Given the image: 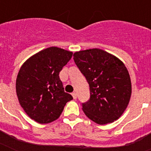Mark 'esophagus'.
Wrapping results in <instances>:
<instances>
[{
	"label": "esophagus",
	"instance_id": "obj_1",
	"mask_svg": "<svg viewBox=\"0 0 151 151\" xmlns=\"http://www.w3.org/2000/svg\"><path fill=\"white\" fill-rule=\"evenodd\" d=\"M72 96H73V98L74 99H77V93H76V92H73V93H72Z\"/></svg>",
	"mask_w": 151,
	"mask_h": 151
}]
</instances>
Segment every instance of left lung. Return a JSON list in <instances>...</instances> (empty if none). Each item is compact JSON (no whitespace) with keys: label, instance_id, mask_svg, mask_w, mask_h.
<instances>
[{"label":"left lung","instance_id":"1","mask_svg":"<svg viewBox=\"0 0 151 151\" xmlns=\"http://www.w3.org/2000/svg\"><path fill=\"white\" fill-rule=\"evenodd\" d=\"M73 60L89 85L90 99L82 103L85 115L99 124L118 119L132 94L131 79L124 64L99 48L76 52Z\"/></svg>","mask_w":151,"mask_h":151}]
</instances>
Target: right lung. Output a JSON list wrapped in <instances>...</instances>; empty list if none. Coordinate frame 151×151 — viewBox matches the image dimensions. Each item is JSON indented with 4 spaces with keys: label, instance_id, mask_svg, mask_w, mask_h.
Returning a JSON list of instances; mask_svg holds the SVG:
<instances>
[{
    "label": "right lung",
    "instance_id": "add662e5",
    "mask_svg": "<svg viewBox=\"0 0 151 151\" xmlns=\"http://www.w3.org/2000/svg\"><path fill=\"white\" fill-rule=\"evenodd\" d=\"M72 55V52L50 47L29 57L21 66L16 78V94L22 109L35 122H54L66 103L73 99L64 92L59 76Z\"/></svg>",
    "mask_w": 151,
    "mask_h": 151
}]
</instances>
